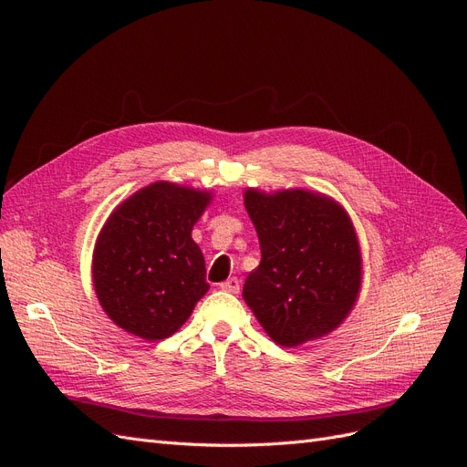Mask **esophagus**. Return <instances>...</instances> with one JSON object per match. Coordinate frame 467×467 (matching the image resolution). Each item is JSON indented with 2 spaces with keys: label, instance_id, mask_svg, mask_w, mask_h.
Instances as JSON below:
<instances>
[{
  "label": "esophagus",
  "instance_id": "esophagus-1",
  "mask_svg": "<svg viewBox=\"0 0 467 467\" xmlns=\"http://www.w3.org/2000/svg\"><path fill=\"white\" fill-rule=\"evenodd\" d=\"M219 287L229 293H238L240 291V280L238 278H229L223 284H219Z\"/></svg>",
  "mask_w": 467,
  "mask_h": 467
}]
</instances>
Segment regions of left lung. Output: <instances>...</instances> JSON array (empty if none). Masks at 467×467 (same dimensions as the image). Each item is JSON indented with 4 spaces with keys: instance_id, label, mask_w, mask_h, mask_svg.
I'll return each instance as SVG.
<instances>
[{
    "instance_id": "1",
    "label": "left lung",
    "mask_w": 467,
    "mask_h": 467,
    "mask_svg": "<svg viewBox=\"0 0 467 467\" xmlns=\"http://www.w3.org/2000/svg\"><path fill=\"white\" fill-rule=\"evenodd\" d=\"M261 263L242 297L276 345L296 348L335 331L361 289V250L348 212L308 189L244 191Z\"/></svg>"
}]
</instances>
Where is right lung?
Wrapping results in <instances>:
<instances>
[{
  "label": "right lung",
  "mask_w": 467,
  "mask_h": 467,
  "mask_svg": "<svg viewBox=\"0 0 467 467\" xmlns=\"http://www.w3.org/2000/svg\"><path fill=\"white\" fill-rule=\"evenodd\" d=\"M213 192L155 182L122 201L94 244L92 282L109 320L143 340L174 335L206 291L191 233Z\"/></svg>",
  "instance_id": "obj_1"
}]
</instances>
